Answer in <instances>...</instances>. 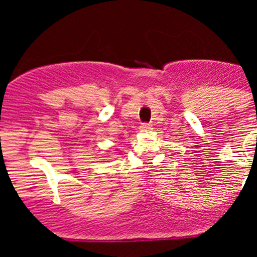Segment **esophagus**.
<instances>
[{"instance_id": "34e87169", "label": "esophagus", "mask_w": 257, "mask_h": 257, "mask_svg": "<svg viewBox=\"0 0 257 257\" xmlns=\"http://www.w3.org/2000/svg\"><path fill=\"white\" fill-rule=\"evenodd\" d=\"M139 129H140V132H150L152 129V125L147 124V123H143L140 126H139Z\"/></svg>"}]
</instances>
